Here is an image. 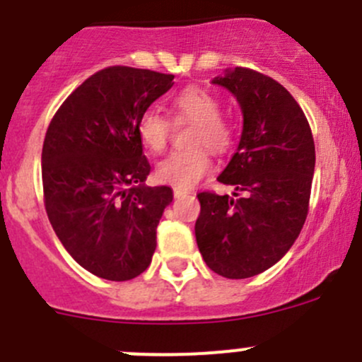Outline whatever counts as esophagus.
Here are the masks:
<instances>
[{
  "instance_id": "34e87169",
  "label": "esophagus",
  "mask_w": 362,
  "mask_h": 362,
  "mask_svg": "<svg viewBox=\"0 0 362 362\" xmlns=\"http://www.w3.org/2000/svg\"><path fill=\"white\" fill-rule=\"evenodd\" d=\"M173 194H175V198H182V197H187L189 191L187 189H175Z\"/></svg>"
}]
</instances>
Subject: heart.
<instances>
[{
	"label": "heart",
	"mask_w": 362,
	"mask_h": 362,
	"mask_svg": "<svg viewBox=\"0 0 362 362\" xmlns=\"http://www.w3.org/2000/svg\"><path fill=\"white\" fill-rule=\"evenodd\" d=\"M173 110L180 119L194 121L189 132V143L197 146L173 151L157 164V178L177 189L197 185L212 170L211 150L227 153L234 143V128L221 116L218 96L200 86H189L173 98ZM171 123L153 109L144 110L137 119L141 143L153 153L168 146Z\"/></svg>",
	"instance_id": "b5f03b06"
}]
</instances>
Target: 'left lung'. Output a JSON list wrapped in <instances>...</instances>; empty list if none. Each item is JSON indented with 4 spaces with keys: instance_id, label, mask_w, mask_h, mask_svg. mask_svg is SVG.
Here are the masks:
<instances>
[{
    "instance_id": "1",
    "label": "left lung",
    "mask_w": 362,
    "mask_h": 362,
    "mask_svg": "<svg viewBox=\"0 0 362 362\" xmlns=\"http://www.w3.org/2000/svg\"><path fill=\"white\" fill-rule=\"evenodd\" d=\"M214 83L227 87L243 110L238 151L218 182L245 197L198 192L194 234L212 272L248 279L279 262L305 223L316 160L313 132L289 90L259 71L235 67Z\"/></svg>"
}]
</instances>
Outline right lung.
<instances>
[{
    "mask_svg": "<svg viewBox=\"0 0 362 362\" xmlns=\"http://www.w3.org/2000/svg\"><path fill=\"white\" fill-rule=\"evenodd\" d=\"M173 78L105 67L66 98L46 130L44 207L71 257L100 279H135L151 262L157 225L173 191L144 185L151 165L137 119Z\"/></svg>",
    "mask_w": 362,
    "mask_h": 362,
    "instance_id": "1",
    "label": "right lung"
}]
</instances>
